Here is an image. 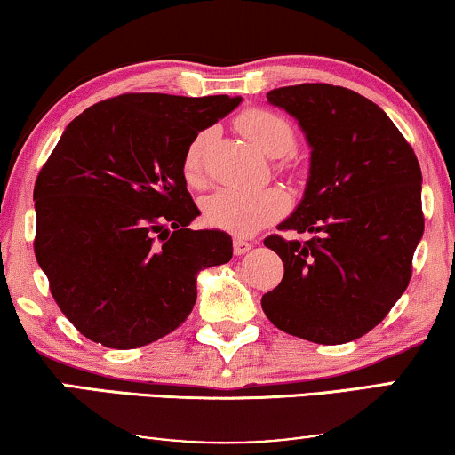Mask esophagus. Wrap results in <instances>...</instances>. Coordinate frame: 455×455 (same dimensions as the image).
Returning <instances> with one entry per match:
<instances>
[{
  "label": "esophagus",
  "instance_id": "34e87169",
  "mask_svg": "<svg viewBox=\"0 0 455 455\" xmlns=\"http://www.w3.org/2000/svg\"><path fill=\"white\" fill-rule=\"evenodd\" d=\"M252 248V244L244 238H234V252L235 254H244Z\"/></svg>",
  "mask_w": 455,
  "mask_h": 455
}]
</instances>
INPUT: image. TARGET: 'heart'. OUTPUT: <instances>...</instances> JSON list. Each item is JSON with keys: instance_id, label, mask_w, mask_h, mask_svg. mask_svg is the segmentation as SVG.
Instances as JSON below:
<instances>
[{"instance_id": "obj_1", "label": "heart", "mask_w": 455, "mask_h": 455, "mask_svg": "<svg viewBox=\"0 0 455 455\" xmlns=\"http://www.w3.org/2000/svg\"><path fill=\"white\" fill-rule=\"evenodd\" d=\"M235 126L254 147L269 157H283L294 151V126L283 116L265 108H251L235 117ZM209 132L203 130L186 147L182 172L188 184H198L203 178V157L209 145ZM288 170L290 165H279ZM288 195L282 188L269 186L260 190L220 188L204 196L203 217L209 226L226 229L235 235L254 234L269 226L288 211Z\"/></svg>"}]
</instances>
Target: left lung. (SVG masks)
Listing matches in <instances>:
<instances>
[{
	"instance_id": "left-lung-1",
	"label": "left lung",
	"mask_w": 455,
	"mask_h": 455,
	"mask_svg": "<svg viewBox=\"0 0 455 455\" xmlns=\"http://www.w3.org/2000/svg\"><path fill=\"white\" fill-rule=\"evenodd\" d=\"M269 103L307 134L310 176L302 203L265 238L283 279L260 300L282 331L346 344L381 323L412 277L425 232L419 159L387 114L356 91L325 83L282 86Z\"/></svg>"
}]
</instances>
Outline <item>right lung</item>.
Instances as JSON below:
<instances>
[{
	"label": "right lung",
	"instance_id": "obj_1",
	"mask_svg": "<svg viewBox=\"0 0 455 455\" xmlns=\"http://www.w3.org/2000/svg\"><path fill=\"white\" fill-rule=\"evenodd\" d=\"M240 97L126 92L68 124L35 182V257L84 338L130 350L172 333L196 302V273L232 259V238L188 223L190 140Z\"/></svg>",
	"mask_w": 455,
	"mask_h": 455
}]
</instances>
